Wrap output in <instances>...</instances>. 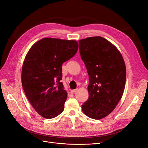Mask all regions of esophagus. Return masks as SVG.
<instances>
[{
    "label": "esophagus",
    "mask_w": 148,
    "mask_h": 148,
    "mask_svg": "<svg viewBox=\"0 0 148 148\" xmlns=\"http://www.w3.org/2000/svg\"><path fill=\"white\" fill-rule=\"evenodd\" d=\"M77 90V89H74V90H71V93H75L76 91Z\"/></svg>",
    "instance_id": "1"
}]
</instances>
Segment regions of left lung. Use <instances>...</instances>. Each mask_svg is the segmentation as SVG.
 Segmentation results:
<instances>
[{
  "instance_id": "left-lung-1",
  "label": "left lung",
  "mask_w": 148,
  "mask_h": 148,
  "mask_svg": "<svg viewBox=\"0 0 148 148\" xmlns=\"http://www.w3.org/2000/svg\"><path fill=\"white\" fill-rule=\"evenodd\" d=\"M79 50L89 76L88 98L83 113L100 120L111 113L121 99L126 80L124 59L118 49L101 36L79 41Z\"/></svg>"
}]
</instances>
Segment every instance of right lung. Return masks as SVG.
<instances>
[{
  "label": "right lung",
  "instance_id": "1",
  "mask_svg": "<svg viewBox=\"0 0 148 148\" xmlns=\"http://www.w3.org/2000/svg\"><path fill=\"white\" fill-rule=\"evenodd\" d=\"M75 40L43 38L27 53L22 68L25 94L36 111L46 119L61 114L67 93L62 80V65L77 53Z\"/></svg>",
  "mask_w": 148,
  "mask_h": 148
}]
</instances>
